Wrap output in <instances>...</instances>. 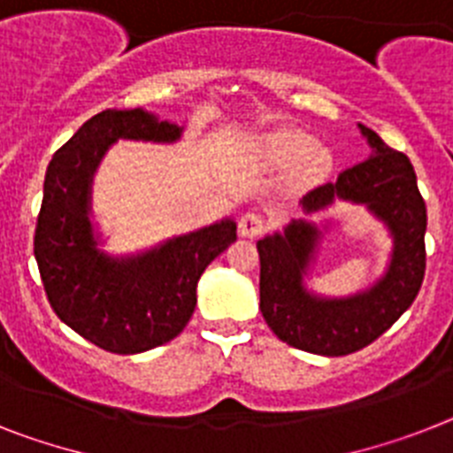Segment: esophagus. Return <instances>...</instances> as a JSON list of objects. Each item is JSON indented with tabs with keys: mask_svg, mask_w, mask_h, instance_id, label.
<instances>
[{
	"mask_svg": "<svg viewBox=\"0 0 453 453\" xmlns=\"http://www.w3.org/2000/svg\"><path fill=\"white\" fill-rule=\"evenodd\" d=\"M262 233H265V216L262 214H257V211H246L239 219V234L242 237H257Z\"/></svg>",
	"mask_w": 453,
	"mask_h": 453,
	"instance_id": "esophagus-1",
	"label": "esophagus"
}]
</instances>
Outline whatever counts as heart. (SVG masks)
<instances>
[{"mask_svg":"<svg viewBox=\"0 0 453 453\" xmlns=\"http://www.w3.org/2000/svg\"><path fill=\"white\" fill-rule=\"evenodd\" d=\"M265 144H267L269 154H273L276 158L295 161V158H302V156H306L313 150L315 140L313 135L299 131V128H279V131L269 133ZM311 165H313V168H322V165H325V154L313 151V154H311Z\"/></svg>","mask_w":453,"mask_h":453,"instance_id":"b5f03b06","label":"heart"}]
</instances>
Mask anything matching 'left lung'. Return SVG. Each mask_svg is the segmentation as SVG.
<instances>
[{
    "label": "left lung",
    "instance_id": "left-lung-1",
    "mask_svg": "<svg viewBox=\"0 0 453 453\" xmlns=\"http://www.w3.org/2000/svg\"><path fill=\"white\" fill-rule=\"evenodd\" d=\"M371 147L366 161L318 186L299 200L303 219H292L283 233L257 242L260 311L283 343L313 355L343 357L366 348L410 309L426 269V204L405 154L391 150L378 133L357 124ZM334 202L362 203L388 227L392 253L386 273L348 298H326L308 290L319 244L331 224L318 226L313 213Z\"/></svg>",
    "mask_w": 453,
    "mask_h": 453
}]
</instances>
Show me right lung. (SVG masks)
<instances>
[{"label": "right lung", "instance_id": "right-lung-1", "mask_svg": "<svg viewBox=\"0 0 453 453\" xmlns=\"http://www.w3.org/2000/svg\"><path fill=\"white\" fill-rule=\"evenodd\" d=\"M184 127L150 110H104L52 156L34 256L48 302L73 332L117 355L173 341L196 311L197 280L237 239L234 219L216 220L131 256L104 250L91 219V184L117 140L173 144Z\"/></svg>", "mask_w": 453, "mask_h": 453}]
</instances>
